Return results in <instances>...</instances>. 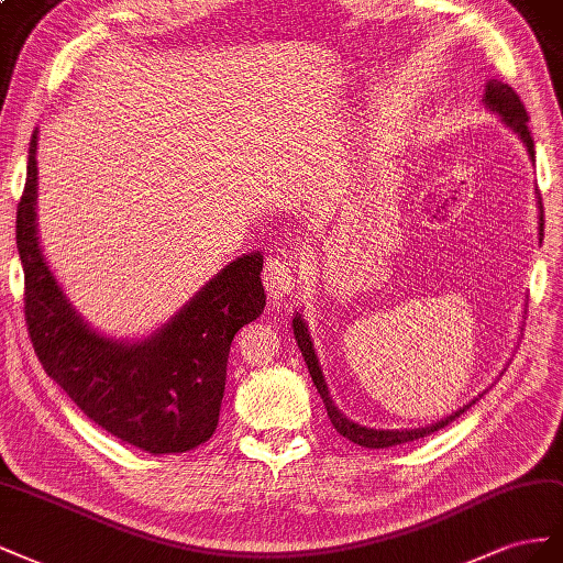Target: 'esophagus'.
<instances>
[{"instance_id": "obj_1", "label": "esophagus", "mask_w": 563, "mask_h": 563, "mask_svg": "<svg viewBox=\"0 0 563 563\" xmlns=\"http://www.w3.org/2000/svg\"><path fill=\"white\" fill-rule=\"evenodd\" d=\"M297 271L299 262L292 260V256H271L264 268V287L268 297L280 301L290 295L299 283Z\"/></svg>"}]
</instances>
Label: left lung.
Listing matches in <instances>:
<instances>
[{
	"label": "left lung",
	"mask_w": 563,
	"mask_h": 563,
	"mask_svg": "<svg viewBox=\"0 0 563 563\" xmlns=\"http://www.w3.org/2000/svg\"><path fill=\"white\" fill-rule=\"evenodd\" d=\"M484 106L488 110L497 112V115H500V120L509 126L514 134H519V139L523 141L528 155H531V159H533L536 157V148H533L531 132H528V115H526V108H523V103L519 99V93L514 91L509 85H505V82H497V79H488L486 91H484ZM536 192H538V188H536ZM538 210H540L538 231H540V240H542L544 219H542L540 192H538ZM292 330H295L297 346L301 349V356H303V361H307V365H309V373H311V379L316 384V389H318L320 398H323L332 427L340 431L344 439H349L351 443H358L363 448H389V445H400V443H408V441L424 439V437H429V433L451 424L455 417H460L464 410H470L478 400V398H474L472 404L462 406L453 415H448V417H443V420L433 422V424H427V427H417V429H371V427H363L358 422L349 420V417L334 406V400H332V396L328 391L323 371H320V363H318V356H316L313 342H311V336H309V325H307V320L301 318V313H295ZM478 396H484V394H478Z\"/></svg>",
	"instance_id": "8db88e82"
}]
</instances>
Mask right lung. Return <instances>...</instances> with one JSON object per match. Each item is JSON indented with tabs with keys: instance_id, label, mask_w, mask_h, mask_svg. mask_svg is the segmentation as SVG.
Returning a JSON list of instances; mask_svg holds the SVG:
<instances>
[{
	"instance_id": "obj_1",
	"label": "right lung",
	"mask_w": 563,
	"mask_h": 563,
	"mask_svg": "<svg viewBox=\"0 0 563 563\" xmlns=\"http://www.w3.org/2000/svg\"><path fill=\"white\" fill-rule=\"evenodd\" d=\"M25 276V323L37 358L77 408L153 455L210 441L227 387L235 332L262 316V252L238 256L207 280L165 325L141 340H112L77 313L46 264L37 235V130L15 212Z\"/></svg>"
}]
</instances>
